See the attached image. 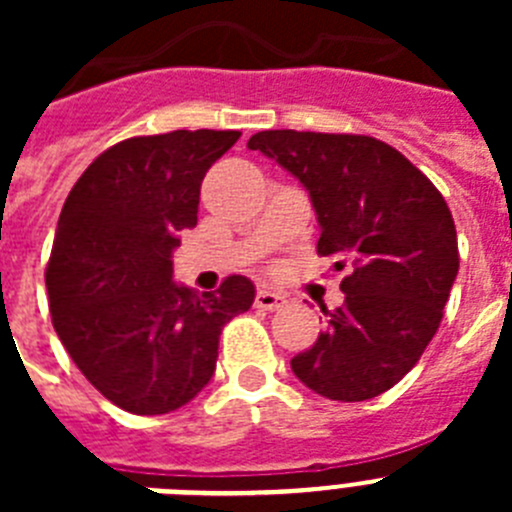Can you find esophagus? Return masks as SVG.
Here are the masks:
<instances>
[{
  "label": "esophagus",
  "mask_w": 512,
  "mask_h": 512,
  "mask_svg": "<svg viewBox=\"0 0 512 512\" xmlns=\"http://www.w3.org/2000/svg\"><path fill=\"white\" fill-rule=\"evenodd\" d=\"M284 305H287V297L279 295V292H271V289L256 292V307H261V310H279Z\"/></svg>",
  "instance_id": "1"
}]
</instances>
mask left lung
<instances>
[{
    "label": "left lung",
    "mask_w": 512,
    "mask_h": 512,
    "mask_svg": "<svg viewBox=\"0 0 512 512\" xmlns=\"http://www.w3.org/2000/svg\"><path fill=\"white\" fill-rule=\"evenodd\" d=\"M251 151L310 192L318 253L343 266L341 307L292 372L312 392L361 402L395 387L436 336L459 271L456 225L431 179L369 135L264 130Z\"/></svg>",
    "instance_id": "8db88e82"
}]
</instances>
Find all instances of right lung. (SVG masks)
Listing matches in <instances>:
<instances>
[{"mask_svg": "<svg viewBox=\"0 0 512 512\" xmlns=\"http://www.w3.org/2000/svg\"><path fill=\"white\" fill-rule=\"evenodd\" d=\"M238 130H174L107 148L63 202L45 271L51 318L79 372L117 408L164 415L215 374L225 323L253 305L246 277L197 295L171 279L179 233Z\"/></svg>", "mask_w": 512, "mask_h": 512, "instance_id": "right-lung-1", "label": "right lung"}]
</instances>
